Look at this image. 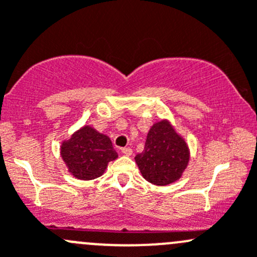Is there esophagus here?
<instances>
[{"label": "esophagus", "instance_id": "34e87169", "mask_svg": "<svg viewBox=\"0 0 257 257\" xmlns=\"http://www.w3.org/2000/svg\"><path fill=\"white\" fill-rule=\"evenodd\" d=\"M121 153H123L124 155H126V157H131V155L133 154V150H132L131 148H123V149H121Z\"/></svg>", "mask_w": 257, "mask_h": 257}]
</instances>
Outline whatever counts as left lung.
<instances>
[{
  "mask_svg": "<svg viewBox=\"0 0 257 257\" xmlns=\"http://www.w3.org/2000/svg\"><path fill=\"white\" fill-rule=\"evenodd\" d=\"M190 158L188 144L168 120L153 124L136 163L145 180L164 186L180 179Z\"/></svg>",
  "mask_w": 257,
  "mask_h": 257,
  "instance_id": "left-lung-1",
  "label": "left lung"
}]
</instances>
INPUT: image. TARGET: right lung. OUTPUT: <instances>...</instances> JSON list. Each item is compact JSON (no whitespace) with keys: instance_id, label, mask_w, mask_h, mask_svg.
I'll return each mask as SVG.
<instances>
[{"instance_id":"obj_1","label":"right lung","mask_w":257,"mask_h":257,"mask_svg":"<svg viewBox=\"0 0 257 257\" xmlns=\"http://www.w3.org/2000/svg\"><path fill=\"white\" fill-rule=\"evenodd\" d=\"M68 172L80 180H92L103 174L108 163L118 158L110 139L92 126L84 125L61 147Z\"/></svg>"}]
</instances>
